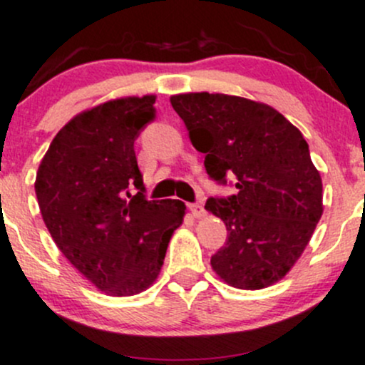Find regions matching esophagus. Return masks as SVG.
<instances>
[{
  "mask_svg": "<svg viewBox=\"0 0 365 365\" xmlns=\"http://www.w3.org/2000/svg\"><path fill=\"white\" fill-rule=\"evenodd\" d=\"M189 210H190V213H192L194 217H203L205 215V208H203V205L201 203H190L189 205Z\"/></svg>",
  "mask_w": 365,
  "mask_h": 365,
  "instance_id": "obj_1",
  "label": "esophagus"
}]
</instances>
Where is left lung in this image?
Returning a JSON list of instances; mask_svg holds the SVG:
<instances>
[{"mask_svg": "<svg viewBox=\"0 0 365 365\" xmlns=\"http://www.w3.org/2000/svg\"><path fill=\"white\" fill-rule=\"evenodd\" d=\"M171 106L205 153L210 180L237 187L205 205L227 230L210 259L215 274L240 289L281 281L323 213L322 176L302 132L270 106L235 95H173Z\"/></svg>", "mask_w": 365, "mask_h": 365, "instance_id": "8db88e82", "label": "left lung"}]
</instances>
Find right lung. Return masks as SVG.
Returning <instances> with one entry per match:
<instances>
[{"instance_id": "1", "label": "right lung", "mask_w": 365, "mask_h": 365, "mask_svg": "<svg viewBox=\"0 0 365 365\" xmlns=\"http://www.w3.org/2000/svg\"><path fill=\"white\" fill-rule=\"evenodd\" d=\"M153 104V95L127 97L77 114L36 171V200L58 249L114 297L153 284L185 215L182 201L146 200L134 141L155 120Z\"/></svg>"}]
</instances>
